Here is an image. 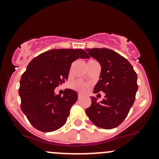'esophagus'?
<instances>
[{
    "label": "esophagus",
    "mask_w": 159,
    "mask_h": 159,
    "mask_svg": "<svg viewBox=\"0 0 159 159\" xmlns=\"http://www.w3.org/2000/svg\"><path fill=\"white\" fill-rule=\"evenodd\" d=\"M82 98V94H78V99H81Z\"/></svg>",
    "instance_id": "34e87169"
}]
</instances>
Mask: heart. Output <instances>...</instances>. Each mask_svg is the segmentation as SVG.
Listing matches in <instances>:
<instances>
[{"label":"heart","mask_w":159,"mask_h":159,"mask_svg":"<svg viewBox=\"0 0 159 159\" xmlns=\"http://www.w3.org/2000/svg\"><path fill=\"white\" fill-rule=\"evenodd\" d=\"M92 61L94 60H90L89 61V62ZM70 87H71L74 90H76V91H80V92L82 93L86 92V91H88V89H89V85H88V84L83 82L81 80H77V81L72 82L71 84H70Z\"/></svg>","instance_id":"b5f03b06"}]
</instances>
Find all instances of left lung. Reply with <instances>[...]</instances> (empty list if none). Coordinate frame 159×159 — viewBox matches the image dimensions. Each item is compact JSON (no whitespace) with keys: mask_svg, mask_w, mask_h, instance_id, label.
Masks as SVG:
<instances>
[{"mask_svg":"<svg viewBox=\"0 0 159 159\" xmlns=\"http://www.w3.org/2000/svg\"><path fill=\"white\" fill-rule=\"evenodd\" d=\"M86 51L102 68L94 93L102 91L105 96L100 102L91 97V105L85 112L94 125L104 129L116 128L134 104L138 90L137 74L127 59L112 50L88 48Z\"/></svg>","mask_w":159,"mask_h":159,"instance_id":"left-lung-1","label":"left lung"}]
</instances>
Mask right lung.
<instances>
[{
    "instance_id": "add662e5",
    "label": "right lung",
    "mask_w": 159,
    "mask_h": 159,
    "mask_svg": "<svg viewBox=\"0 0 159 159\" xmlns=\"http://www.w3.org/2000/svg\"><path fill=\"white\" fill-rule=\"evenodd\" d=\"M78 58L90 57L82 49H53L28 64L20 78L19 95L20 108L35 129L50 132L67 121L78 93L67 89L61 96L54 89L68 79L71 63Z\"/></svg>"
}]
</instances>
